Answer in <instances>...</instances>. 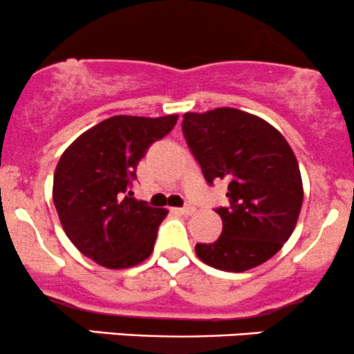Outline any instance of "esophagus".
<instances>
[{
    "label": "esophagus",
    "instance_id": "34e87169",
    "mask_svg": "<svg viewBox=\"0 0 354 354\" xmlns=\"http://www.w3.org/2000/svg\"><path fill=\"white\" fill-rule=\"evenodd\" d=\"M195 212H196V208L193 207V205H186V207L180 208V213H181V215H186V216L193 215V213H195Z\"/></svg>",
    "mask_w": 354,
    "mask_h": 354
}]
</instances>
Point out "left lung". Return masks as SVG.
Instances as JSON below:
<instances>
[{
  "mask_svg": "<svg viewBox=\"0 0 354 354\" xmlns=\"http://www.w3.org/2000/svg\"><path fill=\"white\" fill-rule=\"evenodd\" d=\"M183 134L205 180L228 183V207L215 212L223 230L196 243L209 267L243 272L274 257L292 235L301 213L302 180L284 136L248 112L218 107L183 115Z\"/></svg>",
  "mask_w": 354,
  "mask_h": 354,
  "instance_id": "1",
  "label": "left lung"
}]
</instances>
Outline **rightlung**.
I'll use <instances>...</instances> for the list:
<instances>
[{
	"label": "right lung",
	"mask_w": 354,
	"mask_h": 354,
	"mask_svg": "<svg viewBox=\"0 0 354 354\" xmlns=\"http://www.w3.org/2000/svg\"><path fill=\"white\" fill-rule=\"evenodd\" d=\"M178 115H114L80 134L58 161L53 203L65 234L85 257L127 269L151 255L168 212L133 198L139 161Z\"/></svg>",
	"instance_id": "add662e5"
}]
</instances>
